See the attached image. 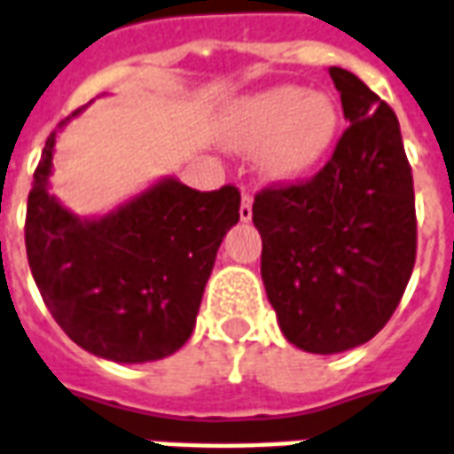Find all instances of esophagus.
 Segmentation results:
<instances>
[{
  "instance_id": "obj_1",
  "label": "esophagus",
  "mask_w": 454,
  "mask_h": 454,
  "mask_svg": "<svg viewBox=\"0 0 454 454\" xmlns=\"http://www.w3.org/2000/svg\"><path fill=\"white\" fill-rule=\"evenodd\" d=\"M239 217H241V220H244V223H248V220L254 217V196H251L248 191H244V193H241Z\"/></svg>"
}]
</instances>
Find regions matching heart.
<instances>
[{"label":"heart","instance_id":"1","mask_svg":"<svg viewBox=\"0 0 454 454\" xmlns=\"http://www.w3.org/2000/svg\"><path fill=\"white\" fill-rule=\"evenodd\" d=\"M340 114L323 93L279 85L241 102L231 114L230 138L237 148H263L272 176H299L318 162L337 134Z\"/></svg>","mask_w":454,"mask_h":454}]
</instances>
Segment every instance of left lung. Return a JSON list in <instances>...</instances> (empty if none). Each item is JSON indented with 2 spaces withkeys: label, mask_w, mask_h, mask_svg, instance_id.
Here are the masks:
<instances>
[{
  "label": "left lung",
  "mask_w": 454,
  "mask_h": 454,
  "mask_svg": "<svg viewBox=\"0 0 454 454\" xmlns=\"http://www.w3.org/2000/svg\"><path fill=\"white\" fill-rule=\"evenodd\" d=\"M349 121L311 179L255 193L261 275L279 328L313 354L369 342L417 261L414 179L400 121L352 71L330 67Z\"/></svg>",
  "instance_id": "1"
}]
</instances>
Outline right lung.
Instances as JSON below:
<instances>
[{"mask_svg":"<svg viewBox=\"0 0 454 454\" xmlns=\"http://www.w3.org/2000/svg\"><path fill=\"white\" fill-rule=\"evenodd\" d=\"M52 148L54 131L26 207V254L47 311L102 359L175 354L193 333L223 237L239 223V189L165 179L107 217L78 220L47 191Z\"/></svg>","mask_w":454,"mask_h":454,"instance_id":"obj_1","label":"right lung"}]
</instances>
